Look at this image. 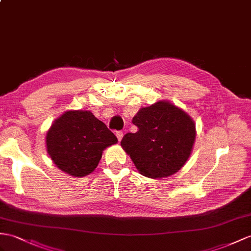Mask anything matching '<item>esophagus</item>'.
<instances>
[{"label":"esophagus","mask_w":251,"mask_h":251,"mask_svg":"<svg viewBox=\"0 0 251 251\" xmlns=\"http://www.w3.org/2000/svg\"><path fill=\"white\" fill-rule=\"evenodd\" d=\"M116 136H117V138H118V142H120L122 137H124V133H122L121 131H117L116 132Z\"/></svg>","instance_id":"obj_1"}]
</instances>
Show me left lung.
Returning <instances> with one entry per match:
<instances>
[{
  "label": "left lung",
  "mask_w": 251,
  "mask_h": 251,
  "mask_svg": "<svg viewBox=\"0 0 251 251\" xmlns=\"http://www.w3.org/2000/svg\"><path fill=\"white\" fill-rule=\"evenodd\" d=\"M136 133H126L121 147L139 174L162 179L176 174L188 160L196 138V126L189 116L168 101L143 107L134 116Z\"/></svg>",
  "instance_id": "left-lung-1"
}]
</instances>
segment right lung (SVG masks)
Returning a JSON list of instances; mask_svg holds the SVG:
<instances>
[{"label":"right lung","instance_id":"obj_1","mask_svg":"<svg viewBox=\"0 0 251 251\" xmlns=\"http://www.w3.org/2000/svg\"><path fill=\"white\" fill-rule=\"evenodd\" d=\"M117 137L88 111H68L53 122L47 133V151L53 163L72 176L93 173L106 147Z\"/></svg>","mask_w":251,"mask_h":251}]
</instances>
